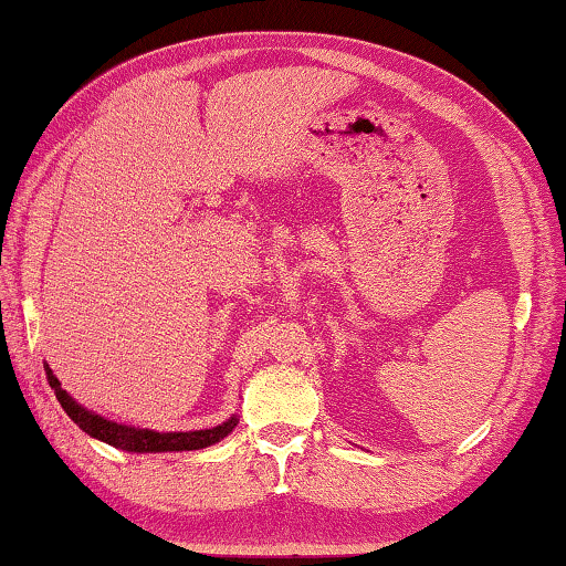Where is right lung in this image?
Here are the masks:
<instances>
[{"label":"right lung","instance_id":"add662e5","mask_svg":"<svg viewBox=\"0 0 566 566\" xmlns=\"http://www.w3.org/2000/svg\"><path fill=\"white\" fill-rule=\"evenodd\" d=\"M46 379H50V387L54 389L56 399L64 407L66 415L80 424L82 432H87L94 439H102L117 449H124V452H189V449H205L209 444H217L219 439H224L232 429L237 427V417H232L224 424L212 427V429H199V432H151V429H139V427H127V424H117V421H109L94 411H87L82 405L66 395V389H62L60 379L52 375L50 364L44 367Z\"/></svg>","mask_w":566,"mask_h":566}]
</instances>
